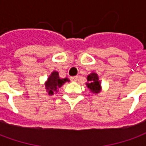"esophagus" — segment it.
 Instances as JSON below:
<instances>
[{"label": "esophagus", "instance_id": "esophagus-1", "mask_svg": "<svg viewBox=\"0 0 146 146\" xmlns=\"http://www.w3.org/2000/svg\"><path fill=\"white\" fill-rule=\"evenodd\" d=\"M70 79H71V80L73 81V82H76V81L78 80V77H77V76H72Z\"/></svg>", "mask_w": 146, "mask_h": 146}]
</instances>
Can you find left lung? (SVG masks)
Returning <instances> with one entry per match:
<instances>
[{
  "label": "left lung",
  "instance_id": "obj_1",
  "mask_svg": "<svg viewBox=\"0 0 146 146\" xmlns=\"http://www.w3.org/2000/svg\"><path fill=\"white\" fill-rule=\"evenodd\" d=\"M88 82L86 83V85L88 89L93 94L97 95L100 93L102 91V82L99 80L98 74L96 73H91L88 76H87Z\"/></svg>",
  "mask_w": 146,
  "mask_h": 146
}]
</instances>
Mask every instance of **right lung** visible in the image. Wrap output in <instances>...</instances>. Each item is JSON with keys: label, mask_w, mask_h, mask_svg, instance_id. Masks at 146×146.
Masks as SVG:
<instances>
[{"label": "right lung", "mask_w": 146, "mask_h": 146, "mask_svg": "<svg viewBox=\"0 0 146 146\" xmlns=\"http://www.w3.org/2000/svg\"><path fill=\"white\" fill-rule=\"evenodd\" d=\"M66 82H70V80L67 77L66 78H60L58 71H53L49 75L48 80L45 81L44 86L46 92L49 95H53L58 92V89L63 85Z\"/></svg>", "instance_id": "right-lung-1"}]
</instances>
